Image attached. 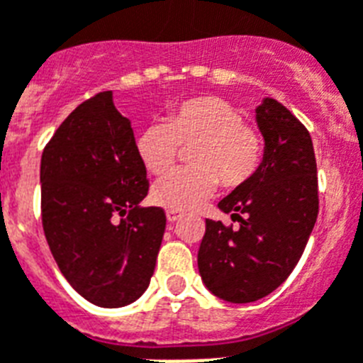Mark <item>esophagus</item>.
<instances>
[{
    "label": "esophagus",
    "mask_w": 363,
    "mask_h": 363,
    "mask_svg": "<svg viewBox=\"0 0 363 363\" xmlns=\"http://www.w3.org/2000/svg\"><path fill=\"white\" fill-rule=\"evenodd\" d=\"M167 218H169V223H178L179 218H182V213H178V211H172V209H169V211H167Z\"/></svg>",
    "instance_id": "1"
}]
</instances>
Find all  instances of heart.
<instances>
[{
	"label": "heart",
	"mask_w": 363,
	"mask_h": 363,
	"mask_svg": "<svg viewBox=\"0 0 363 363\" xmlns=\"http://www.w3.org/2000/svg\"><path fill=\"white\" fill-rule=\"evenodd\" d=\"M135 148L140 163L155 176L174 169L179 150L189 148L191 167L167 176L152 191L157 206L178 213L199 209L218 184L242 187L259 170L265 152L262 133L217 96L176 106L164 124H150L140 131Z\"/></svg>",
	"instance_id": "heart-1"
}]
</instances>
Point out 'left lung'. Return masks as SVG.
Here are the masks:
<instances>
[{
    "mask_svg": "<svg viewBox=\"0 0 363 363\" xmlns=\"http://www.w3.org/2000/svg\"><path fill=\"white\" fill-rule=\"evenodd\" d=\"M265 139L262 167L218 202L239 228L206 218L199 271L218 298L235 304L267 296L291 274L319 213L310 131L280 101L256 109Z\"/></svg>",
    "mask_w": 363,
    "mask_h": 363,
    "instance_id": "1",
    "label": "left lung"
}]
</instances>
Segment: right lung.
<instances>
[{
	"instance_id": "add662e5",
	"label": "right lung",
	"mask_w": 363,
	"mask_h": 363,
	"mask_svg": "<svg viewBox=\"0 0 363 363\" xmlns=\"http://www.w3.org/2000/svg\"><path fill=\"white\" fill-rule=\"evenodd\" d=\"M148 187L111 91L79 104L42 152L44 235L62 277L96 306L131 304L154 274L167 217L139 208Z\"/></svg>"
}]
</instances>
